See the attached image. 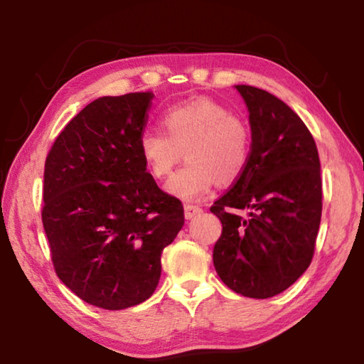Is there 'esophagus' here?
Here are the masks:
<instances>
[{"label": "esophagus", "mask_w": 364, "mask_h": 364, "mask_svg": "<svg viewBox=\"0 0 364 364\" xmlns=\"http://www.w3.org/2000/svg\"><path fill=\"white\" fill-rule=\"evenodd\" d=\"M202 213V208L197 207V205H191V204H186L184 205V217H186V220H191L197 217V215Z\"/></svg>", "instance_id": "1"}]
</instances>
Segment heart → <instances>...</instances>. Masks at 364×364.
<instances>
[{"mask_svg": "<svg viewBox=\"0 0 364 364\" xmlns=\"http://www.w3.org/2000/svg\"><path fill=\"white\" fill-rule=\"evenodd\" d=\"M160 130H144L138 151L154 178H167L184 152L188 164L171 178L167 191L184 200L200 199L212 184L237 180L250 159V128L221 104L196 100L167 109Z\"/></svg>", "mask_w": 364, "mask_h": 364, "instance_id": "heart-1", "label": "heart"}]
</instances>
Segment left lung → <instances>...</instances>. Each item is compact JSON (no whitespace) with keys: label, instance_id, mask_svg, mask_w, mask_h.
Here are the masks:
<instances>
[{"label":"left lung","instance_id":"left-lung-1","mask_svg":"<svg viewBox=\"0 0 364 364\" xmlns=\"http://www.w3.org/2000/svg\"><path fill=\"white\" fill-rule=\"evenodd\" d=\"M234 88L249 110L252 147L247 167L210 208L223 225L213 264L231 291L268 299L311 263L323 208L321 165L311 133L286 102L255 86Z\"/></svg>","mask_w":364,"mask_h":364}]
</instances>
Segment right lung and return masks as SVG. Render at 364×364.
Returning <instances> with one entry per match:
<instances>
[{
    "instance_id": "right-lung-1",
    "label": "right lung",
    "mask_w": 364,
    "mask_h": 364,
    "mask_svg": "<svg viewBox=\"0 0 364 364\" xmlns=\"http://www.w3.org/2000/svg\"><path fill=\"white\" fill-rule=\"evenodd\" d=\"M152 93L102 96L67 123L45 164L41 218L59 279L86 304L123 310L151 297L181 202L138 151Z\"/></svg>"
}]
</instances>
